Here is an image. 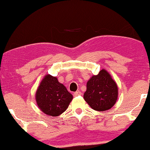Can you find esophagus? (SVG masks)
I'll return each instance as SVG.
<instances>
[{"label": "esophagus", "mask_w": 150, "mask_h": 150, "mask_svg": "<svg viewBox=\"0 0 150 150\" xmlns=\"http://www.w3.org/2000/svg\"><path fill=\"white\" fill-rule=\"evenodd\" d=\"M81 95V92H79V91H76V92H74V94H73L74 97H77V96H79Z\"/></svg>", "instance_id": "1"}]
</instances>
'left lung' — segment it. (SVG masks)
<instances>
[{"label": "left lung", "mask_w": 150, "mask_h": 150, "mask_svg": "<svg viewBox=\"0 0 150 150\" xmlns=\"http://www.w3.org/2000/svg\"><path fill=\"white\" fill-rule=\"evenodd\" d=\"M117 84L106 70L102 69L87 83L83 97L89 106L97 111L111 108L117 99Z\"/></svg>", "instance_id": "left-lung-1"}]
</instances>
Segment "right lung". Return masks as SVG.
Returning <instances> with one entry per match:
<instances>
[{"instance_id": "right-lung-1", "label": "right lung", "mask_w": 150, "mask_h": 150, "mask_svg": "<svg viewBox=\"0 0 150 150\" xmlns=\"http://www.w3.org/2000/svg\"><path fill=\"white\" fill-rule=\"evenodd\" d=\"M73 96L56 77L47 75L36 92V101L42 111L48 115L58 116L65 111Z\"/></svg>"}]
</instances>
